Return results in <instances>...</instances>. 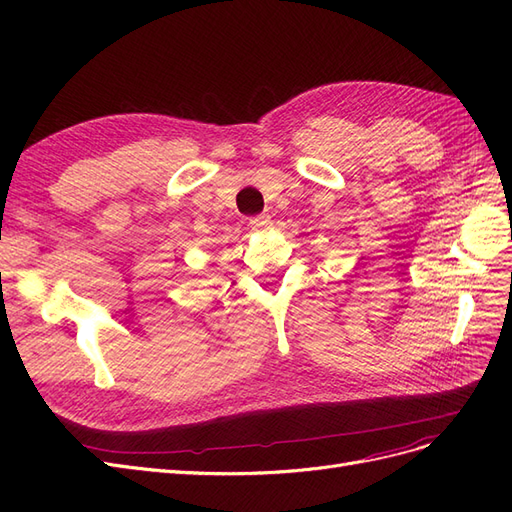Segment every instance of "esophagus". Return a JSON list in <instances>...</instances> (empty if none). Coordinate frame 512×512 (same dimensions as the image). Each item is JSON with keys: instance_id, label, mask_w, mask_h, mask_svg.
<instances>
[{"instance_id": "1", "label": "esophagus", "mask_w": 512, "mask_h": 512, "mask_svg": "<svg viewBox=\"0 0 512 512\" xmlns=\"http://www.w3.org/2000/svg\"><path fill=\"white\" fill-rule=\"evenodd\" d=\"M250 226H252V230H267L271 226V215L269 213L254 215V218L250 220Z\"/></svg>"}]
</instances>
